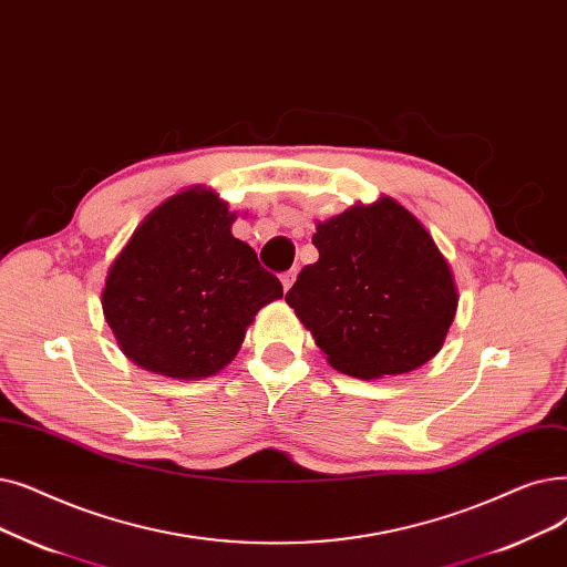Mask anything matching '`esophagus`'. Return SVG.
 Returning <instances> with one entry per match:
<instances>
[{
    "mask_svg": "<svg viewBox=\"0 0 567 567\" xmlns=\"http://www.w3.org/2000/svg\"><path fill=\"white\" fill-rule=\"evenodd\" d=\"M280 280H282V287H285V291L293 285V280H297V268H289V270H285V274L280 276Z\"/></svg>",
    "mask_w": 567,
    "mask_h": 567,
    "instance_id": "1",
    "label": "esophagus"
}]
</instances>
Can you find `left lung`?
<instances>
[{
	"mask_svg": "<svg viewBox=\"0 0 567 567\" xmlns=\"http://www.w3.org/2000/svg\"><path fill=\"white\" fill-rule=\"evenodd\" d=\"M319 259L285 301L340 373L373 380L433 359L456 315L452 270L403 206L380 199L317 225Z\"/></svg>",
	"mask_w": 567,
	"mask_h": 567,
	"instance_id": "obj_1",
	"label": "left lung"
}]
</instances>
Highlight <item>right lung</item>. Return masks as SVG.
<instances>
[{"instance_id": "obj_1", "label": "right lung", "mask_w": 567, "mask_h": 567, "mask_svg": "<svg viewBox=\"0 0 567 567\" xmlns=\"http://www.w3.org/2000/svg\"><path fill=\"white\" fill-rule=\"evenodd\" d=\"M213 192L187 189L147 215L113 261L102 306L122 352L147 371L194 380L236 357L245 329L280 280Z\"/></svg>"}]
</instances>
